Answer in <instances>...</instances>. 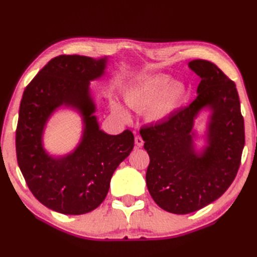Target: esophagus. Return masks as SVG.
Instances as JSON below:
<instances>
[{
	"label": "esophagus",
	"mask_w": 257,
	"mask_h": 257,
	"mask_svg": "<svg viewBox=\"0 0 257 257\" xmlns=\"http://www.w3.org/2000/svg\"><path fill=\"white\" fill-rule=\"evenodd\" d=\"M135 144H136V146L137 147H143L144 146V140H143V138L140 137V136H136V138H135Z\"/></svg>",
	"instance_id": "1"
}]
</instances>
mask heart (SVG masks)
Listing matches in <instances>:
<instances>
[{
	"mask_svg": "<svg viewBox=\"0 0 257 257\" xmlns=\"http://www.w3.org/2000/svg\"><path fill=\"white\" fill-rule=\"evenodd\" d=\"M171 83V78L167 75L147 77L125 91L124 99L136 110H147L146 117L149 121L160 122L170 116L185 98V87ZM113 108L119 116L127 117L123 108L119 105Z\"/></svg>",
	"mask_w": 257,
	"mask_h": 257,
	"instance_id": "b5f03b06",
	"label": "heart"
}]
</instances>
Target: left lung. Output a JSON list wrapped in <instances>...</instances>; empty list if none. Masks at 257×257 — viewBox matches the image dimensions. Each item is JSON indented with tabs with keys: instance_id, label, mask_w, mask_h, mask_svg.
Wrapping results in <instances>:
<instances>
[{
	"instance_id": "8db88e82",
	"label": "left lung",
	"mask_w": 257,
	"mask_h": 257,
	"mask_svg": "<svg viewBox=\"0 0 257 257\" xmlns=\"http://www.w3.org/2000/svg\"><path fill=\"white\" fill-rule=\"evenodd\" d=\"M189 67L201 78L195 99L166 121L140 130L150 158L147 187L156 203L174 214H188L219 199L236 177L245 144L234 81L205 59L191 61ZM204 106L212 109L209 146L199 156L192 128Z\"/></svg>"
}]
</instances>
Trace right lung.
Masks as SVG:
<instances>
[{"label":"right lung","instance_id":"obj_1","mask_svg":"<svg viewBox=\"0 0 257 257\" xmlns=\"http://www.w3.org/2000/svg\"><path fill=\"white\" fill-rule=\"evenodd\" d=\"M106 59L59 55L51 59L26 86L16 127V158L33 195L63 214H85L101 204L117 167L134 149L130 130L117 136L99 130L89 81L103 74ZM72 105L84 117L85 132L73 154L54 160L41 146V134L50 113Z\"/></svg>","mask_w":257,"mask_h":257}]
</instances>
